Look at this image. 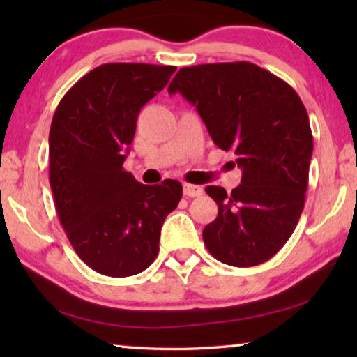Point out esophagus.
<instances>
[{"mask_svg": "<svg viewBox=\"0 0 357 357\" xmlns=\"http://www.w3.org/2000/svg\"><path fill=\"white\" fill-rule=\"evenodd\" d=\"M183 192L187 197H200L203 193V187L195 185V184H184Z\"/></svg>", "mask_w": 357, "mask_h": 357, "instance_id": "obj_1", "label": "esophagus"}]
</instances>
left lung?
Masks as SVG:
<instances>
[{
    "instance_id": "left-lung-1",
    "label": "left lung",
    "mask_w": 357,
    "mask_h": 357,
    "mask_svg": "<svg viewBox=\"0 0 357 357\" xmlns=\"http://www.w3.org/2000/svg\"><path fill=\"white\" fill-rule=\"evenodd\" d=\"M168 93L195 105L214 143L233 151L243 170L231 193L206 187L219 206L203 229L206 249L236 268L268 261L304 209L313 137L301 98L282 78L247 61L183 68Z\"/></svg>"
}]
</instances>
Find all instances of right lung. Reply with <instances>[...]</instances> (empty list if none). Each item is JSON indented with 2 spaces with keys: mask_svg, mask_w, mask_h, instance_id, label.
Here are the masks:
<instances>
[{
  "mask_svg": "<svg viewBox=\"0 0 357 357\" xmlns=\"http://www.w3.org/2000/svg\"><path fill=\"white\" fill-rule=\"evenodd\" d=\"M174 66L102 64L58 104L48 137L59 222L89 268L140 274L159 253L160 228L183 197L179 181L144 185L124 170L138 113L165 88Z\"/></svg>",
  "mask_w": 357,
  "mask_h": 357,
  "instance_id": "1",
  "label": "right lung"
}]
</instances>
